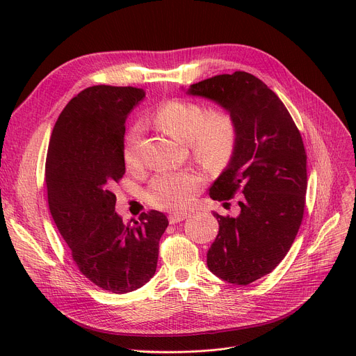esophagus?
I'll return each instance as SVG.
<instances>
[{"instance_id":"1","label":"esophagus","mask_w":356,"mask_h":356,"mask_svg":"<svg viewBox=\"0 0 356 356\" xmlns=\"http://www.w3.org/2000/svg\"><path fill=\"white\" fill-rule=\"evenodd\" d=\"M188 218H189V213H172L168 219H170V223H177V222H181Z\"/></svg>"}]
</instances>
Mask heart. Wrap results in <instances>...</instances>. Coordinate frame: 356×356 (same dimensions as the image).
Segmentation results:
<instances>
[{"label":"heart","instance_id":"1","mask_svg":"<svg viewBox=\"0 0 356 356\" xmlns=\"http://www.w3.org/2000/svg\"><path fill=\"white\" fill-rule=\"evenodd\" d=\"M154 124L175 140L188 144L192 156L208 168L227 165L238 147L239 125L228 106L207 108L200 102L168 99L153 112ZM143 127L129 128L124 143L125 164L136 170L141 165ZM202 184L196 170L159 173L149 184L147 197L153 207L167 211L184 209Z\"/></svg>","mask_w":356,"mask_h":356}]
</instances>
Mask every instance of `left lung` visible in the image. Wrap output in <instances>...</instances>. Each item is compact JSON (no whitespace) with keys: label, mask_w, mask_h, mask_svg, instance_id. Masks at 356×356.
Wrapping results in <instances>:
<instances>
[{"label":"left lung","mask_w":356,"mask_h":356,"mask_svg":"<svg viewBox=\"0 0 356 356\" xmlns=\"http://www.w3.org/2000/svg\"><path fill=\"white\" fill-rule=\"evenodd\" d=\"M189 93L228 106L238 120L236 152L209 195L222 202L239 193L241 211L235 218L213 213L219 232L208 267L228 283L247 286L282 263L302 225L305 144L284 104L251 73L216 74L193 83Z\"/></svg>","instance_id":"1"}]
</instances>
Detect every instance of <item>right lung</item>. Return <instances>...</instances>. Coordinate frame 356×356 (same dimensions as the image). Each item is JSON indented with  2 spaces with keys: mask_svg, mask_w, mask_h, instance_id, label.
<instances>
[{
  "mask_svg": "<svg viewBox=\"0 0 356 356\" xmlns=\"http://www.w3.org/2000/svg\"><path fill=\"white\" fill-rule=\"evenodd\" d=\"M144 97L133 86L86 88L56 121L46 157L49 209L74 264L93 284L117 294L154 275L168 225L159 211L128 223L115 212L112 186L125 175V121Z\"/></svg>",
  "mask_w": 356,
  "mask_h": 356,
  "instance_id": "obj_1",
  "label": "right lung"
}]
</instances>
